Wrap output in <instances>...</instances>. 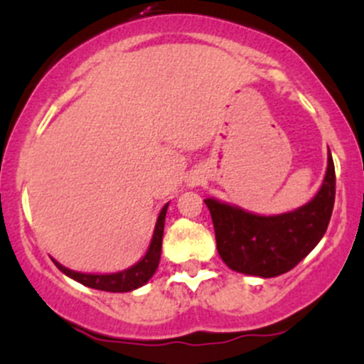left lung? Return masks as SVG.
<instances>
[{
	"label": "left lung",
	"instance_id": "obj_1",
	"mask_svg": "<svg viewBox=\"0 0 364 364\" xmlns=\"http://www.w3.org/2000/svg\"><path fill=\"white\" fill-rule=\"evenodd\" d=\"M335 164L329 151L321 190L296 211L259 216L216 199H205L220 257L230 269L243 274L273 278L287 273L317 247L326 234L335 205Z\"/></svg>",
	"mask_w": 364,
	"mask_h": 364
}]
</instances>
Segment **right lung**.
<instances>
[{"mask_svg":"<svg viewBox=\"0 0 364 364\" xmlns=\"http://www.w3.org/2000/svg\"><path fill=\"white\" fill-rule=\"evenodd\" d=\"M167 205L161 208L159 220H156L155 232H153V240L149 243L148 252L146 255L139 260L135 266L128 267V269L119 271V273L112 274H86V273H77V271L68 269V267L61 266L60 262L54 260L58 269L65 273L67 277L73 278L79 284L86 285V287L97 289V291H107V292H130L134 289L142 287L148 284L149 278L155 274L156 267L160 262V253H161V237H164V223H165V213H167Z\"/></svg>","mask_w":364,"mask_h":364,"instance_id":"1","label":"right lung"}]
</instances>
